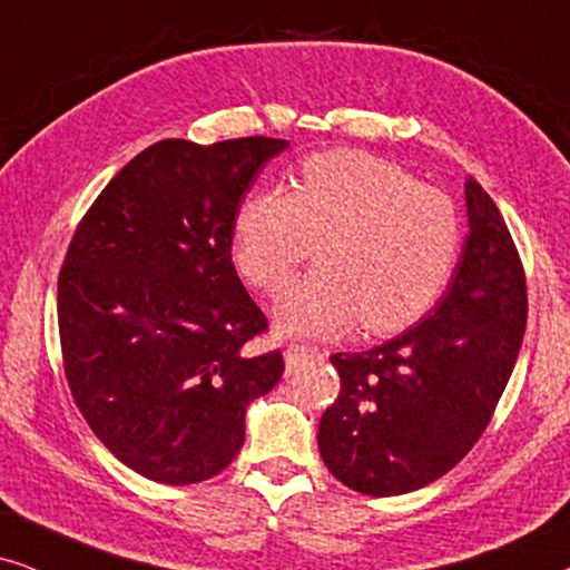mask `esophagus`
Listing matches in <instances>:
<instances>
[{
  "mask_svg": "<svg viewBox=\"0 0 570 570\" xmlns=\"http://www.w3.org/2000/svg\"><path fill=\"white\" fill-rule=\"evenodd\" d=\"M318 355V352L315 350H309V347H305V344H286V352H284V357H286V368L289 371H297L302 363H307L309 357H315Z\"/></svg>",
  "mask_w": 570,
  "mask_h": 570,
  "instance_id": "1",
  "label": "esophagus"
}]
</instances>
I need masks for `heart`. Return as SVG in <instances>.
<instances>
[{"mask_svg":"<svg viewBox=\"0 0 570 570\" xmlns=\"http://www.w3.org/2000/svg\"><path fill=\"white\" fill-rule=\"evenodd\" d=\"M318 242L321 268L276 302L286 334H338L360 321L392 336L421 321L455 271V202L381 157L334 149L302 163L294 191H249L236 207L232 255L257 289L278 292Z\"/></svg>","mask_w":570,"mask_h":570,"instance_id":"b5f03b06","label":"heart"}]
</instances>
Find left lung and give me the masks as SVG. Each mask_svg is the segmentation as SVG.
Segmentation results:
<instances>
[{
	"label": "left lung",
	"instance_id": "left-lung-1",
	"mask_svg": "<svg viewBox=\"0 0 570 570\" xmlns=\"http://www.w3.org/2000/svg\"><path fill=\"white\" fill-rule=\"evenodd\" d=\"M468 236L434 309L368 352L331 357L342 392L321 417L328 471L373 497L444 476L487 429L521 350L525 276L505 220L465 181Z\"/></svg>",
	"mask_w": 570,
	"mask_h": 570
}]
</instances>
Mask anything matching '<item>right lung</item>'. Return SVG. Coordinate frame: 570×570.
I'll return each mask as SVG.
<instances>
[{"mask_svg": "<svg viewBox=\"0 0 570 570\" xmlns=\"http://www.w3.org/2000/svg\"><path fill=\"white\" fill-rule=\"evenodd\" d=\"M289 141L165 139L105 186L57 281L65 376L94 434L157 484L239 455L249 402L284 373L244 344L265 315L232 263L236 207Z\"/></svg>", "mask_w": 570, "mask_h": 570, "instance_id": "add662e5", "label": "right lung"}]
</instances>
